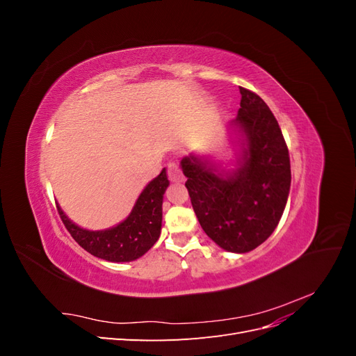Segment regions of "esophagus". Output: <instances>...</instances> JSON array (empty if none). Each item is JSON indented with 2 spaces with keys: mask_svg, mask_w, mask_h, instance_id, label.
Instances as JSON below:
<instances>
[{
  "mask_svg": "<svg viewBox=\"0 0 356 356\" xmlns=\"http://www.w3.org/2000/svg\"><path fill=\"white\" fill-rule=\"evenodd\" d=\"M168 178L174 182H182L184 178V174H182V170L179 169V166L174 161H169L168 163Z\"/></svg>",
  "mask_w": 356,
  "mask_h": 356,
  "instance_id": "obj_1",
  "label": "esophagus"
}]
</instances>
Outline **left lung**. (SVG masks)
Wrapping results in <instances>:
<instances>
[{"mask_svg":"<svg viewBox=\"0 0 356 356\" xmlns=\"http://www.w3.org/2000/svg\"><path fill=\"white\" fill-rule=\"evenodd\" d=\"M241 89L233 124L243 135L242 163L222 175L208 160H181L186 187L203 232L230 252H250L273 233L285 209L291 166L288 147L270 108L257 93Z\"/></svg>","mask_w":356,"mask_h":356,"instance_id":"8db88e82","label":"left lung"}]
</instances>
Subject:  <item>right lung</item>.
<instances>
[{
  "label": "right lung",
  "mask_w": 356,
  "mask_h": 356,
  "mask_svg": "<svg viewBox=\"0 0 356 356\" xmlns=\"http://www.w3.org/2000/svg\"><path fill=\"white\" fill-rule=\"evenodd\" d=\"M169 186L166 170L160 172L139 195L129 217L108 230L92 232L75 225L58 207L62 222L83 250L106 261L124 263L143 257L161 230V203Z\"/></svg>",
  "instance_id": "add662e5"
}]
</instances>
